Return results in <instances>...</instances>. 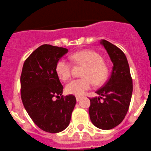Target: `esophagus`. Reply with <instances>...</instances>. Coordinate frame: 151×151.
I'll list each match as a JSON object with an SVG mask.
<instances>
[{"label": "esophagus", "instance_id": "esophagus-1", "mask_svg": "<svg viewBox=\"0 0 151 151\" xmlns=\"http://www.w3.org/2000/svg\"><path fill=\"white\" fill-rule=\"evenodd\" d=\"M80 98H81V96H76V99H77V101H80Z\"/></svg>", "mask_w": 151, "mask_h": 151}]
</instances>
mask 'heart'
Here are the masks:
<instances>
[{"label": "heart", "mask_w": 151, "mask_h": 151, "mask_svg": "<svg viewBox=\"0 0 151 151\" xmlns=\"http://www.w3.org/2000/svg\"><path fill=\"white\" fill-rule=\"evenodd\" d=\"M73 63L85 66L83 72L84 78L71 80L66 85L65 89L68 94L81 96L86 91L90 89L93 83L101 85L107 78L109 69L103 60L102 56L91 50H81L71 55ZM71 64L65 60H60L56 65V72L63 81L68 80L71 75Z\"/></svg>", "instance_id": "heart-1"}]
</instances>
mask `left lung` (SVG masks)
Masks as SVG:
<instances>
[{"instance_id": "1", "label": "left lung", "mask_w": 151, "mask_h": 151, "mask_svg": "<svg viewBox=\"0 0 151 151\" xmlns=\"http://www.w3.org/2000/svg\"><path fill=\"white\" fill-rule=\"evenodd\" d=\"M101 44L107 51L113 67L109 80L96 91L100 97L90 98L88 112L95 127L110 129L122 123L127 115L133 92V80L124 52L105 39Z\"/></svg>"}]
</instances>
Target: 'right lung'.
Segmentation results:
<instances>
[{
    "mask_svg": "<svg viewBox=\"0 0 151 151\" xmlns=\"http://www.w3.org/2000/svg\"><path fill=\"white\" fill-rule=\"evenodd\" d=\"M67 53L64 47L43 45L28 56L22 68L24 106L33 122L47 133H60L68 126L77 102L74 95H62L63 86L56 72V63Z\"/></svg>",
    "mask_w": 151,
    "mask_h": 151,
    "instance_id": "1",
    "label": "right lung"
}]
</instances>
